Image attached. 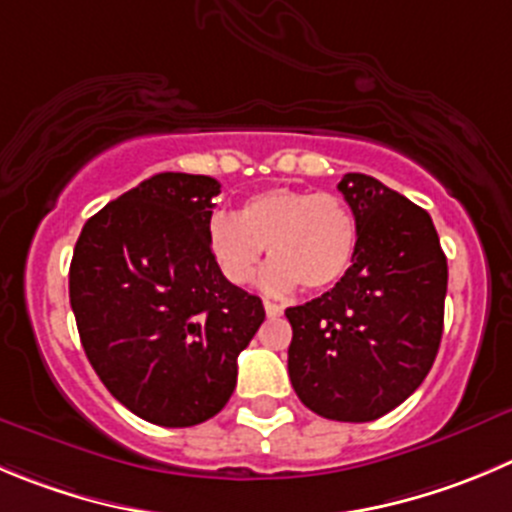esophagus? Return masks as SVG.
Wrapping results in <instances>:
<instances>
[{
    "instance_id": "34e87169",
    "label": "esophagus",
    "mask_w": 512,
    "mask_h": 512,
    "mask_svg": "<svg viewBox=\"0 0 512 512\" xmlns=\"http://www.w3.org/2000/svg\"><path fill=\"white\" fill-rule=\"evenodd\" d=\"M264 309H266V314H269V316H281V314H284V306L274 304V301H264Z\"/></svg>"
}]
</instances>
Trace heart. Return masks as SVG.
<instances>
[{"label": "heart", "mask_w": 512, "mask_h": 512, "mask_svg": "<svg viewBox=\"0 0 512 512\" xmlns=\"http://www.w3.org/2000/svg\"><path fill=\"white\" fill-rule=\"evenodd\" d=\"M357 218L344 198L304 188H269L246 198L236 216L213 213L206 243L213 264L233 286L256 279L266 248L274 264L261 279L271 294L296 286L326 291L347 276L357 253Z\"/></svg>", "instance_id": "heart-1"}]
</instances>
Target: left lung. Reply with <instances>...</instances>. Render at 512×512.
<instances>
[{"label": "left lung", "mask_w": 512, "mask_h": 512, "mask_svg": "<svg viewBox=\"0 0 512 512\" xmlns=\"http://www.w3.org/2000/svg\"><path fill=\"white\" fill-rule=\"evenodd\" d=\"M339 191L357 218V253L334 289L286 309L289 377L316 415L372 422L402 405L442 339L447 259L425 208L364 173Z\"/></svg>", "instance_id": "obj_1"}]
</instances>
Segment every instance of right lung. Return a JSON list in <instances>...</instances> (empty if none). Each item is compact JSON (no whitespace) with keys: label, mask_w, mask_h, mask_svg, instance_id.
Wrapping results in <instances>:
<instances>
[{"label":"right lung","mask_w":512,"mask_h":512,"mask_svg":"<svg viewBox=\"0 0 512 512\" xmlns=\"http://www.w3.org/2000/svg\"><path fill=\"white\" fill-rule=\"evenodd\" d=\"M218 193L211 175H153L97 211L72 253L70 304L92 369L160 427L201 425L226 407L238 354L266 319L259 296L211 259Z\"/></svg>","instance_id":"obj_1"}]
</instances>
